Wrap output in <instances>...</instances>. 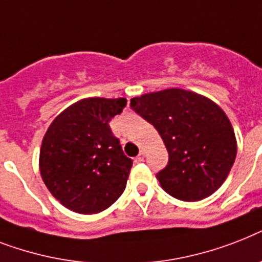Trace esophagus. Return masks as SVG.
Wrapping results in <instances>:
<instances>
[{"mask_svg":"<svg viewBox=\"0 0 262 262\" xmlns=\"http://www.w3.org/2000/svg\"><path fill=\"white\" fill-rule=\"evenodd\" d=\"M138 161H143L144 160V150H141V152H139V154H138V158H137Z\"/></svg>","mask_w":262,"mask_h":262,"instance_id":"34e87169","label":"esophagus"}]
</instances>
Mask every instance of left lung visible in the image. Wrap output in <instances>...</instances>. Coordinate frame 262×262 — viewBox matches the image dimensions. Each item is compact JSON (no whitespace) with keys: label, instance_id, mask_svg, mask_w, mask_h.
<instances>
[{"label":"left lung","instance_id":"8db88e82","mask_svg":"<svg viewBox=\"0 0 262 262\" xmlns=\"http://www.w3.org/2000/svg\"><path fill=\"white\" fill-rule=\"evenodd\" d=\"M131 108L156 127L169 152L156 177L162 189L184 202L214 193L237 157V139L227 115L211 98L169 88L131 98Z\"/></svg>","mask_w":262,"mask_h":262}]
</instances>
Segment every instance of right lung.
I'll list each match as a JSON object with an SVG mask.
<instances>
[{
	"mask_svg": "<svg viewBox=\"0 0 262 262\" xmlns=\"http://www.w3.org/2000/svg\"><path fill=\"white\" fill-rule=\"evenodd\" d=\"M125 98L86 97L68 106L47 128L39 154V170L50 193L70 211L98 214L124 192L133 166L111 119Z\"/></svg>",
	"mask_w": 262,
	"mask_h": 262,
	"instance_id": "right-lung-1",
	"label": "right lung"
}]
</instances>
